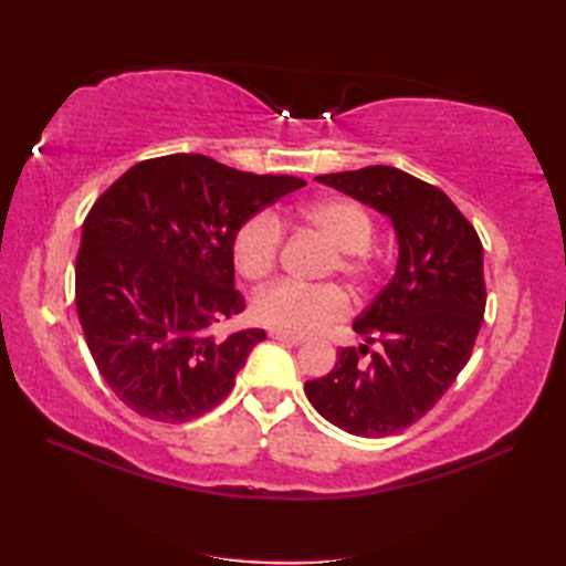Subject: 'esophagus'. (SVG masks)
I'll list each match as a JSON object with an SVG mask.
<instances>
[{
	"instance_id": "esophagus-1",
	"label": "esophagus",
	"mask_w": 566,
	"mask_h": 566,
	"mask_svg": "<svg viewBox=\"0 0 566 566\" xmlns=\"http://www.w3.org/2000/svg\"><path fill=\"white\" fill-rule=\"evenodd\" d=\"M270 338L276 343H284V345H294V347L304 343L302 338H296V335H286V333H270Z\"/></svg>"
}]
</instances>
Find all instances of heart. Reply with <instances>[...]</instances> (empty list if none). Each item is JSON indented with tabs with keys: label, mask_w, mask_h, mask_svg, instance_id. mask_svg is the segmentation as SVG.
Returning a JSON list of instances; mask_svg holds the SVG:
<instances>
[{
	"label": "heart",
	"mask_w": 566,
	"mask_h": 566,
	"mask_svg": "<svg viewBox=\"0 0 566 566\" xmlns=\"http://www.w3.org/2000/svg\"><path fill=\"white\" fill-rule=\"evenodd\" d=\"M302 219L335 248L331 270H338L353 282H365L371 272L369 243L375 238V219L363 203L345 197L311 201ZM282 221L272 211H258L238 228L233 238V262L245 280L268 276L282 250ZM350 298L338 284L306 286L292 280L264 286L252 298V318L260 326L286 335H311L340 321Z\"/></svg>",
	"instance_id": "heart-1"
}]
</instances>
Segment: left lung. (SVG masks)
Returning <instances> with one entry per match:
<instances>
[{"instance_id":"left-lung-1","label":"left lung","mask_w":566,"mask_h":566,"mask_svg":"<svg viewBox=\"0 0 566 566\" xmlns=\"http://www.w3.org/2000/svg\"><path fill=\"white\" fill-rule=\"evenodd\" d=\"M316 179L389 216L399 264L353 323L367 345L340 347L335 367L304 391L345 432L394 436L423 418L472 357L486 308L482 240L442 189L396 167Z\"/></svg>"}]
</instances>
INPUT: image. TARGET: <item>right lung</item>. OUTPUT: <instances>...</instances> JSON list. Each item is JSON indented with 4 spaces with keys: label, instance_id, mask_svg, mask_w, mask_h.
<instances>
[{
    "label": "right lung",
    "instance_id": "right-lung-1",
    "mask_svg": "<svg viewBox=\"0 0 566 566\" xmlns=\"http://www.w3.org/2000/svg\"><path fill=\"white\" fill-rule=\"evenodd\" d=\"M306 182L252 175L207 155L130 167L82 223L75 304L90 353L130 411L187 423L231 394L262 328L216 335L245 298L233 238L252 213Z\"/></svg>",
    "mask_w": 566,
    "mask_h": 566
}]
</instances>
